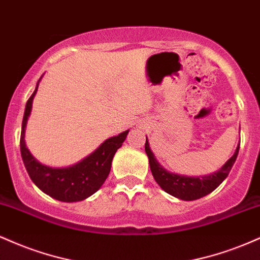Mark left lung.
<instances>
[{
    "instance_id": "8db88e82",
    "label": "left lung",
    "mask_w": 260,
    "mask_h": 260,
    "mask_svg": "<svg viewBox=\"0 0 260 260\" xmlns=\"http://www.w3.org/2000/svg\"><path fill=\"white\" fill-rule=\"evenodd\" d=\"M238 150H240V143H238L234 155L223 164L221 169L213 174L205 176H184L170 172L164 166H161L151 151L148 138L145 142V153L148 155L149 165H150L154 180L166 193L182 199V201H196V199L208 196L209 193L216 189L229 176L236 159H237Z\"/></svg>"
}]
</instances>
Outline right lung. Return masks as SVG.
I'll return each mask as SVG.
<instances>
[{"label": "right lung", "instance_id": "obj_1", "mask_svg": "<svg viewBox=\"0 0 260 260\" xmlns=\"http://www.w3.org/2000/svg\"><path fill=\"white\" fill-rule=\"evenodd\" d=\"M41 78L39 79L31 96L26 101L24 116H23L22 133H20V154H22L23 162L35 186L51 198L66 203L84 201L99 190L106 181L111 170L113 156L117 149L122 147V143L126 139L129 129L106 139L99 148L95 149L91 154L74 165L67 168H51L44 165L32 156L25 144L26 123L31 113L32 100L37 95Z\"/></svg>", "mask_w": 260, "mask_h": 260}]
</instances>
